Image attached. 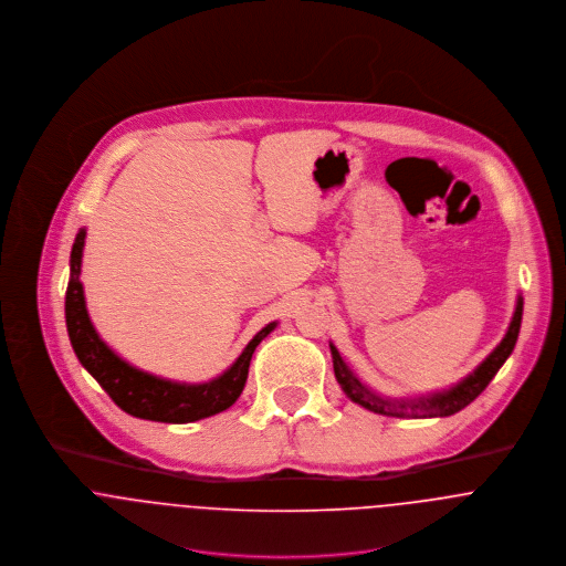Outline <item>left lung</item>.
<instances>
[{
	"label": "left lung",
	"mask_w": 566,
	"mask_h": 566,
	"mask_svg": "<svg viewBox=\"0 0 566 566\" xmlns=\"http://www.w3.org/2000/svg\"><path fill=\"white\" fill-rule=\"evenodd\" d=\"M521 318H523V297L516 295V306L510 318V325L503 334L502 343L469 374L462 377L460 381L434 390L428 395H419L412 399H390V397H381L374 388H369L360 377L356 376L347 363L340 358L338 349L334 347V343H329V352H332V363H334V376L336 381L340 384L343 392L358 406L384 415V417H399V419H434V417H451L455 412H460L462 408H467L489 384L491 379L497 376V371L502 369L503 363L510 358L516 338H518V329H521Z\"/></svg>",
	"instance_id": "8db88e82"
}]
</instances>
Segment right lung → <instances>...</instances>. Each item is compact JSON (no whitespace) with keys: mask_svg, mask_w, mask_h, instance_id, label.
<instances>
[{"mask_svg":"<svg viewBox=\"0 0 566 566\" xmlns=\"http://www.w3.org/2000/svg\"><path fill=\"white\" fill-rule=\"evenodd\" d=\"M84 241L86 228H80L71 248L69 284L64 295L66 332L80 365L99 381V386L124 412L136 419L192 423L228 410L245 388L255 347L277 327V321L266 323L248 343L241 356L221 376L208 381H176L136 369L106 345L88 316L84 286L80 282Z\"/></svg>","mask_w":566,"mask_h":566,"instance_id":"add662e5","label":"right lung"}]
</instances>
